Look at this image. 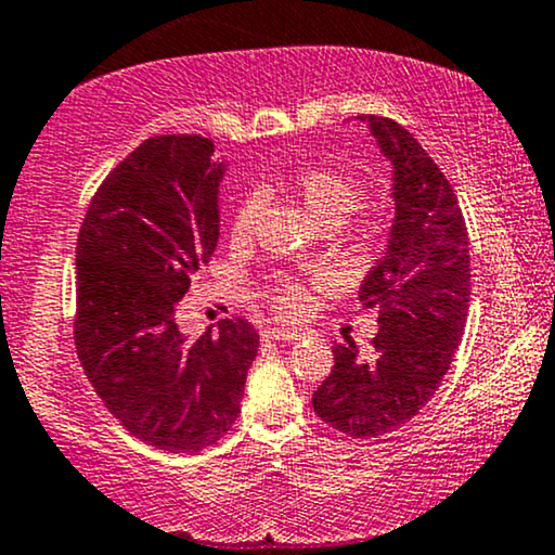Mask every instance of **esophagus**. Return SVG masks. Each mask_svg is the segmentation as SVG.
Listing matches in <instances>:
<instances>
[{
	"label": "esophagus",
	"mask_w": 555,
	"mask_h": 555,
	"mask_svg": "<svg viewBox=\"0 0 555 555\" xmlns=\"http://www.w3.org/2000/svg\"><path fill=\"white\" fill-rule=\"evenodd\" d=\"M261 338H264V340H298V338H304V335L301 333H288V330L270 327V330H264V333H261Z\"/></svg>",
	"instance_id": "esophagus-1"
}]
</instances>
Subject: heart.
<instances>
[{
	"instance_id": "heart-1",
	"label": "heart",
	"mask_w": 555,
	"mask_h": 555,
	"mask_svg": "<svg viewBox=\"0 0 555 555\" xmlns=\"http://www.w3.org/2000/svg\"><path fill=\"white\" fill-rule=\"evenodd\" d=\"M278 185L288 191L291 196L307 207L322 225L333 228L344 222L351 211H357L364 202V189L353 176L340 170V167L322 165V162H311L291 170L288 176L278 178ZM261 198L259 191H248V194L235 204L233 215H230V238L246 241L251 238L254 228L261 215ZM267 307L275 311L283 322H296L307 314L311 307V288L307 280L288 275H275L264 288Z\"/></svg>"
}]
</instances>
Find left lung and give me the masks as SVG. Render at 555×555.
<instances>
[{
  "instance_id": "left-lung-1",
  "label": "left lung",
  "mask_w": 555,
  "mask_h": 555,
  "mask_svg": "<svg viewBox=\"0 0 555 555\" xmlns=\"http://www.w3.org/2000/svg\"><path fill=\"white\" fill-rule=\"evenodd\" d=\"M393 162L396 222L385 257L359 288L377 311L372 353L335 346V364L311 396L325 425L348 438H379L406 425L438 390L466 327L469 235L435 159L390 117L359 115Z\"/></svg>"
}]
</instances>
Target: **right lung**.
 Returning a JSON list of instances; mask_svg holds the SVG:
<instances>
[{
	"label": "right lung",
	"instance_id": "1",
	"mask_svg": "<svg viewBox=\"0 0 555 555\" xmlns=\"http://www.w3.org/2000/svg\"><path fill=\"white\" fill-rule=\"evenodd\" d=\"M204 135L146 139L93 194L76 244V348L93 390L130 435L170 453L233 427L259 348L244 317L189 340L178 298L220 235L222 165Z\"/></svg>",
	"mask_w": 555,
	"mask_h": 555
}]
</instances>
